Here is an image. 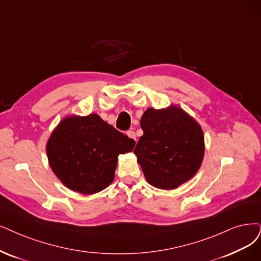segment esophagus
Listing matches in <instances>:
<instances>
[{
    "label": "esophagus",
    "mask_w": 261,
    "mask_h": 261,
    "mask_svg": "<svg viewBox=\"0 0 261 261\" xmlns=\"http://www.w3.org/2000/svg\"><path fill=\"white\" fill-rule=\"evenodd\" d=\"M127 136H128L130 139H132V140H134V141H137V134H136V132H134V131H132V130L128 131V132H127Z\"/></svg>",
    "instance_id": "obj_1"
}]
</instances>
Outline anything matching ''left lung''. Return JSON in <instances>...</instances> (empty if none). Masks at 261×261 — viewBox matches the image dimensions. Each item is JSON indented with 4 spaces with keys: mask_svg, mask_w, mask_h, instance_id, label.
I'll use <instances>...</instances> for the list:
<instances>
[{
    "mask_svg": "<svg viewBox=\"0 0 261 261\" xmlns=\"http://www.w3.org/2000/svg\"><path fill=\"white\" fill-rule=\"evenodd\" d=\"M140 123L144 133L134 153L151 186L173 190L195 176L205 145L203 130L194 117L170 105L147 109Z\"/></svg>",
    "mask_w": 261,
    "mask_h": 261,
    "instance_id": "1",
    "label": "left lung"
}]
</instances>
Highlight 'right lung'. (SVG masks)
Wrapping results in <instances>:
<instances>
[{
    "label": "right lung",
    "instance_id": "1",
    "mask_svg": "<svg viewBox=\"0 0 261 261\" xmlns=\"http://www.w3.org/2000/svg\"><path fill=\"white\" fill-rule=\"evenodd\" d=\"M136 142L98 114L71 115L58 123L46 144L48 163L69 189L94 195L111 185L118 156L133 150Z\"/></svg>",
    "mask_w": 261,
    "mask_h": 261
}]
</instances>
